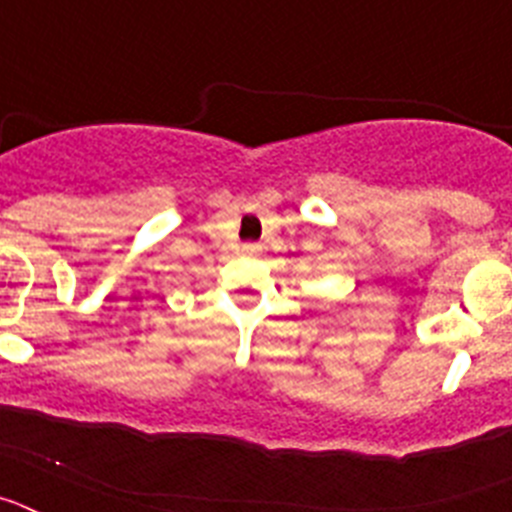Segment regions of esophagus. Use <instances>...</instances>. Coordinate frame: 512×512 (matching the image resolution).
I'll return each mask as SVG.
<instances>
[{"label": "esophagus", "mask_w": 512, "mask_h": 512, "mask_svg": "<svg viewBox=\"0 0 512 512\" xmlns=\"http://www.w3.org/2000/svg\"><path fill=\"white\" fill-rule=\"evenodd\" d=\"M243 251H246V253H259L261 246H259V243H246V246H243Z\"/></svg>", "instance_id": "1"}]
</instances>
